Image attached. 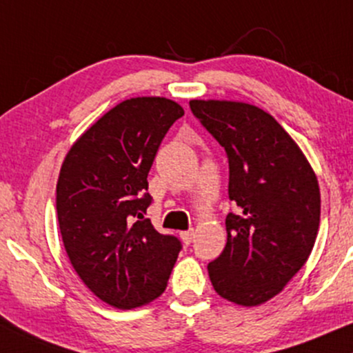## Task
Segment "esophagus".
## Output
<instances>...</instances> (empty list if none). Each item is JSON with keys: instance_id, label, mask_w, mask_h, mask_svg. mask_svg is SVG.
Wrapping results in <instances>:
<instances>
[{"instance_id": "1", "label": "esophagus", "mask_w": 353, "mask_h": 353, "mask_svg": "<svg viewBox=\"0 0 353 353\" xmlns=\"http://www.w3.org/2000/svg\"><path fill=\"white\" fill-rule=\"evenodd\" d=\"M194 235H195L194 228H190V230H185V232H181V239H182V241H184L185 245H189L190 241L194 240Z\"/></svg>"}]
</instances>
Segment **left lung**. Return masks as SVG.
I'll use <instances>...</instances> for the list:
<instances>
[{
  "label": "left lung",
  "mask_w": 353,
  "mask_h": 353,
  "mask_svg": "<svg viewBox=\"0 0 353 353\" xmlns=\"http://www.w3.org/2000/svg\"><path fill=\"white\" fill-rule=\"evenodd\" d=\"M190 110L227 152V245L207 270L214 290L240 305L274 298L303 268L321 222L311 164L270 113L241 101L190 100Z\"/></svg>",
  "instance_id": "obj_1"
}]
</instances>
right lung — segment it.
Returning <instances> with one entry per match:
<instances>
[{
  "label": "right lung",
  "instance_id": "right-lung-1",
  "mask_svg": "<svg viewBox=\"0 0 353 353\" xmlns=\"http://www.w3.org/2000/svg\"><path fill=\"white\" fill-rule=\"evenodd\" d=\"M184 114L176 101L138 97L118 103L80 136L57 181L59 228L67 256L97 298L118 309L163 294L182 245L144 219L159 144Z\"/></svg>",
  "mask_w": 353,
  "mask_h": 353
}]
</instances>
